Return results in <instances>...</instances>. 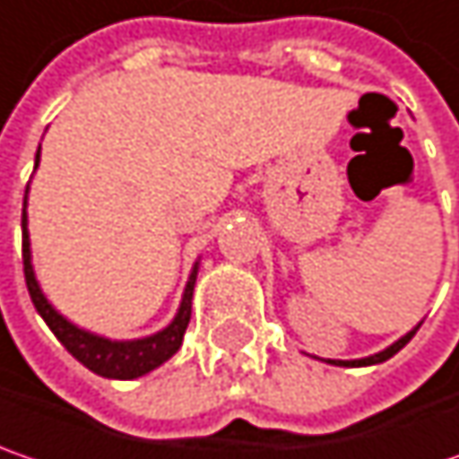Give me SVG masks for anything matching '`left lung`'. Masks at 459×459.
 Returning a JSON list of instances; mask_svg holds the SVG:
<instances>
[{
	"mask_svg": "<svg viewBox=\"0 0 459 459\" xmlns=\"http://www.w3.org/2000/svg\"><path fill=\"white\" fill-rule=\"evenodd\" d=\"M420 327V322H418L416 327L411 330V333H405V335L400 337V340H394L392 345H387L385 351H379V353H374V356H366V359H353V361H340V359H319V361H325V364H333V366H374V364H382V361H387L392 359L400 348H405L408 342H411V337L416 335V330ZM311 359H316V356H311Z\"/></svg>",
	"mask_w": 459,
	"mask_h": 459,
	"instance_id": "8db88e82",
	"label": "left lung"
}]
</instances>
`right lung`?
Masks as SVG:
<instances>
[{
  "label": "right lung",
  "mask_w": 459,
  "mask_h": 459,
  "mask_svg": "<svg viewBox=\"0 0 459 459\" xmlns=\"http://www.w3.org/2000/svg\"><path fill=\"white\" fill-rule=\"evenodd\" d=\"M39 160H41V148L36 152V169H39ZM28 192H30V184L25 186V200H22V270H25V283H28V293L33 299V307L43 316V322L51 327V333L59 337V342L80 364L88 366L93 374L106 377V379H137L160 364H166L181 348V340H184L189 316H192V296H195L200 259L195 262L189 281L184 285V296H181L176 316L163 330L148 337H137V340H111V337L95 335L91 330L77 327L65 314L54 309V304L46 299L41 283L36 278L30 233H28Z\"/></svg>",
  "instance_id": "right-lung-1"
}]
</instances>
